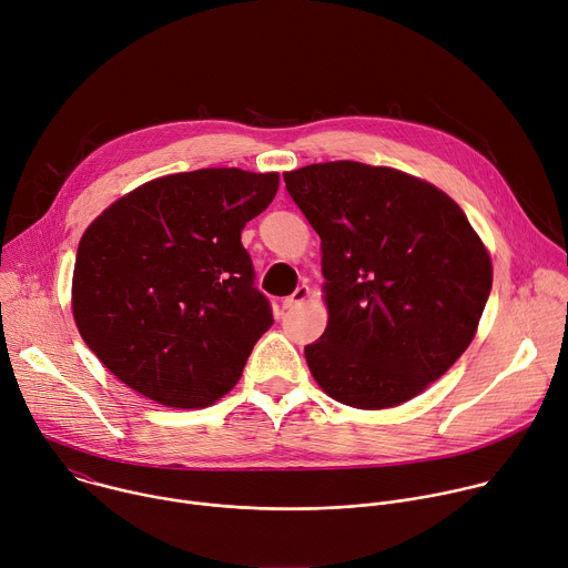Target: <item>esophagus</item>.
Wrapping results in <instances>:
<instances>
[{
	"instance_id": "esophagus-1",
	"label": "esophagus",
	"mask_w": 568,
	"mask_h": 568,
	"mask_svg": "<svg viewBox=\"0 0 568 568\" xmlns=\"http://www.w3.org/2000/svg\"><path fill=\"white\" fill-rule=\"evenodd\" d=\"M307 296H310V287H307V285H298V287L283 301V310H294V307L303 305Z\"/></svg>"
}]
</instances>
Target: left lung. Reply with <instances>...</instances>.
Segmentation results:
<instances>
[{
	"label": "left lung",
	"instance_id": "left-lung-1",
	"mask_svg": "<svg viewBox=\"0 0 568 568\" xmlns=\"http://www.w3.org/2000/svg\"><path fill=\"white\" fill-rule=\"evenodd\" d=\"M321 237L328 326L305 346L333 399L388 409L465 353L493 263L460 206L407 173L328 161L283 175Z\"/></svg>",
	"mask_w": 568,
	"mask_h": 568
}]
</instances>
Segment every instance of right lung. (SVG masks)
<instances>
[{
    "instance_id": "1",
    "label": "right lung",
    "mask_w": 568,
    "mask_h": 568,
    "mask_svg": "<svg viewBox=\"0 0 568 568\" xmlns=\"http://www.w3.org/2000/svg\"><path fill=\"white\" fill-rule=\"evenodd\" d=\"M276 191V173L202 169L152 180L90 224L73 318L110 373L175 409L233 388L274 323L240 233Z\"/></svg>"
}]
</instances>
